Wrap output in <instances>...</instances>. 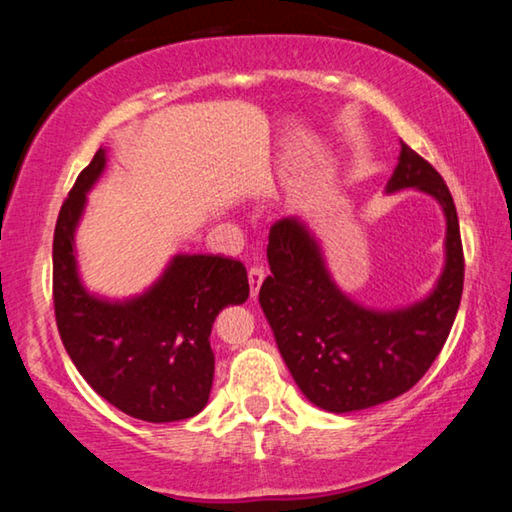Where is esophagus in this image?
<instances>
[{
    "instance_id": "1",
    "label": "esophagus",
    "mask_w": 512,
    "mask_h": 512,
    "mask_svg": "<svg viewBox=\"0 0 512 512\" xmlns=\"http://www.w3.org/2000/svg\"><path fill=\"white\" fill-rule=\"evenodd\" d=\"M264 277H266V273H264L262 266H250L248 268V284H250V296H253V298L259 293V287H262Z\"/></svg>"
}]
</instances>
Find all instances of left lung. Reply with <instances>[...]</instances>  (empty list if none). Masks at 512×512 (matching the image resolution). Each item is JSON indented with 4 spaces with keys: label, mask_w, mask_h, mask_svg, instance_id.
Wrapping results in <instances>:
<instances>
[{
    "label": "left lung",
    "mask_w": 512,
    "mask_h": 512,
    "mask_svg": "<svg viewBox=\"0 0 512 512\" xmlns=\"http://www.w3.org/2000/svg\"><path fill=\"white\" fill-rule=\"evenodd\" d=\"M400 146L386 192L415 187L436 198L447 221L445 268L427 298L393 311L368 309L336 287L316 237L298 216L277 221L268 235L271 275L259 289V305L298 388L329 413L370 409L418 384L461 305L465 259L454 198L427 160Z\"/></svg>",
    "instance_id": "8db88e82"
}]
</instances>
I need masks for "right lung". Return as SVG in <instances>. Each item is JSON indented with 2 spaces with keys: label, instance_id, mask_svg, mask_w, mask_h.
<instances>
[{
  "label": "right lung",
  "instance_id": "add662e5",
  "mask_svg": "<svg viewBox=\"0 0 512 512\" xmlns=\"http://www.w3.org/2000/svg\"><path fill=\"white\" fill-rule=\"evenodd\" d=\"M106 169L94 153L60 207L54 232V309L69 359L103 400L146 422H176L210 400L214 318L246 302V266L221 255H176L151 289L106 300L83 287L74 232L92 185Z\"/></svg>",
  "mask_w": 512,
  "mask_h": 512
}]
</instances>
